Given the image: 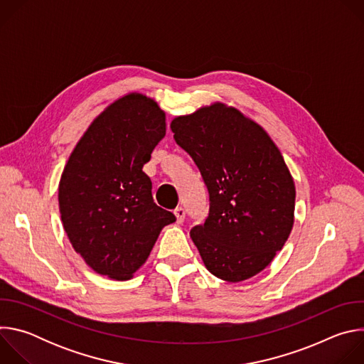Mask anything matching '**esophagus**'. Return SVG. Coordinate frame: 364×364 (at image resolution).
<instances>
[{
    "label": "esophagus",
    "mask_w": 364,
    "mask_h": 364,
    "mask_svg": "<svg viewBox=\"0 0 364 364\" xmlns=\"http://www.w3.org/2000/svg\"><path fill=\"white\" fill-rule=\"evenodd\" d=\"M174 215H176V218H177V223H183V222H184L186 210L183 209V207H177V209L174 210Z\"/></svg>",
    "instance_id": "34e87169"
}]
</instances>
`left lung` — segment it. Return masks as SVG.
<instances>
[{"label": "left lung", "instance_id": "left-lung-1", "mask_svg": "<svg viewBox=\"0 0 364 364\" xmlns=\"http://www.w3.org/2000/svg\"><path fill=\"white\" fill-rule=\"evenodd\" d=\"M209 191V216L190 230L205 268L228 282L265 269L285 245L295 186L269 135L223 103L171 122Z\"/></svg>", "mask_w": 364, "mask_h": 364}]
</instances>
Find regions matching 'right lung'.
<instances>
[{"label": "right lung", "mask_w": 364, "mask_h": 364, "mask_svg": "<svg viewBox=\"0 0 364 364\" xmlns=\"http://www.w3.org/2000/svg\"><path fill=\"white\" fill-rule=\"evenodd\" d=\"M166 135L157 102L129 93L83 134L63 170L59 207L73 249L97 274L125 281L176 216L154 203L142 171Z\"/></svg>", "instance_id": "1"}]
</instances>
